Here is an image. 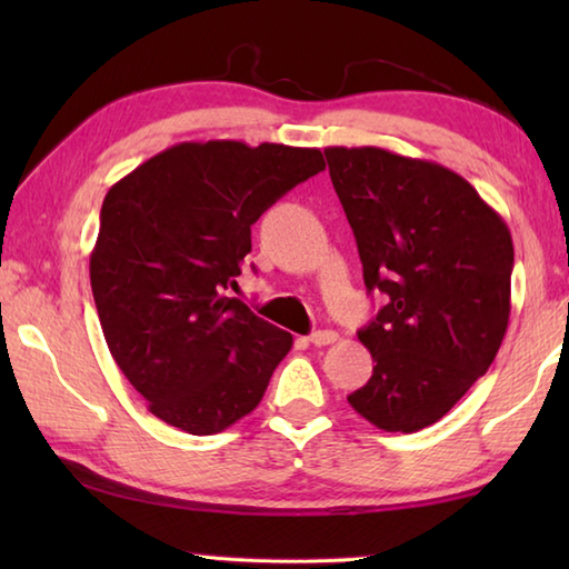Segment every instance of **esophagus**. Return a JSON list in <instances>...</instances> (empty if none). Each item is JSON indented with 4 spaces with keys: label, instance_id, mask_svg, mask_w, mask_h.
Segmentation results:
<instances>
[{
    "label": "esophagus",
    "instance_id": "34e87169",
    "mask_svg": "<svg viewBox=\"0 0 569 569\" xmlns=\"http://www.w3.org/2000/svg\"><path fill=\"white\" fill-rule=\"evenodd\" d=\"M308 341H311L313 346H331V343L339 341V333H336V331H316V333L308 336Z\"/></svg>",
    "mask_w": 569,
    "mask_h": 569
}]
</instances>
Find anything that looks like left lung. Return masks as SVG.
<instances>
[{
	"instance_id": "obj_1",
	"label": "left lung",
	"mask_w": 569,
	"mask_h": 569,
	"mask_svg": "<svg viewBox=\"0 0 569 569\" xmlns=\"http://www.w3.org/2000/svg\"><path fill=\"white\" fill-rule=\"evenodd\" d=\"M369 291L387 293L359 341L377 361L349 403L383 431L439 421L485 377L509 323L515 246L469 182L383 148H326Z\"/></svg>"
}]
</instances>
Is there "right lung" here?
<instances>
[{
    "label": "right lung",
    "mask_w": 569,
    "mask_h": 569,
    "mask_svg": "<svg viewBox=\"0 0 569 569\" xmlns=\"http://www.w3.org/2000/svg\"><path fill=\"white\" fill-rule=\"evenodd\" d=\"M326 168L319 148L180 142L104 196L90 283L100 326L148 409L196 437L261 403L293 336L226 291L250 253V226Z\"/></svg>",
    "instance_id": "add662e5"
}]
</instances>
